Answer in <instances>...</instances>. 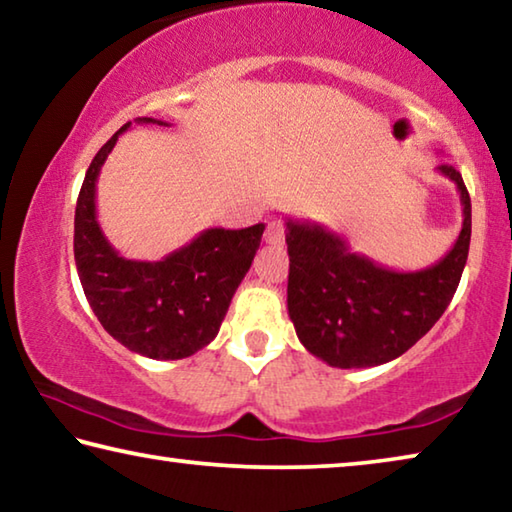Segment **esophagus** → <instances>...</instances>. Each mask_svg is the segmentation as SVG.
<instances>
[{
  "label": "esophagus",
  "instance_id": "esophagus-1",
  "mask_svg": "<svg viewBox=\"0 0 512 512\" xmlns=\"http://www.w3.org/2000/svg\"><path fill=\"white\" fill-rule=\"evenodd\" d=\"M264 241L271 246H280L284 244V225L280 221H271L266 225L264 232Z\"/></svg>",
  "mask_w": 512,
  "mask_h": 512
}]
</instances>
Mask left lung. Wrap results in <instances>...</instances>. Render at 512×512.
I'll use <instances>...</instances> for the list:
<instances>
[{
	"label": "left lung",
	"mask_w": 512,
	"mask_h": 512,
	"mask_svg": "<svg viewBox=\"0 0 512 512\" xmlns=\"http://www.w3.org/2000/svg\"><path fill=\"white\" fill-rule=\"evenodd\" d=\"M438 171L461 194L463 228L452 250L422 271L379 266L323 225L287 221V307L314 357L334 368L381 366L402 357L445 314L470 253L472 203L452 164Z\"/></svg>",
	"instance_id": "obj_1"
}]
</instances>
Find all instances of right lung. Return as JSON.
Returning <instances> with one entry per match:
<instances>
[{"instance_id": "right-lung-1", "label": "right lung", "mask_w": 512, "mask_h": 512, "mask_svg": "<svg viewBox=\"0 0 512 512\" xmlns=\"http://www.w3.org/2000/svg\"><path fill=\"white\" fill-rule=\"evenodd\" d=\"M137 124H164L140 117ZM119 128L94 155L74 214V259L85 298L103 329L142 357L173 361L192 357L219 327L248 273L264 235V223L241 230H203L160 262L121 257L97 221V178Z\"/></svg>"}]
</instances>
